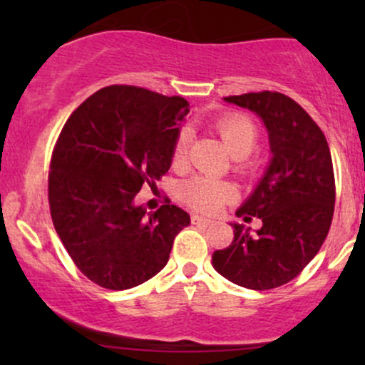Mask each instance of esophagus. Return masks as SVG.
Instances as JSON below:
<instances>
[{"mask_svg":"<svg viewBox=\"0 0 365 365\" xmlns=\"http://www.w3.org/2000/svg\"><path fill=\"white\" fill-rule=\"evenodd\" d=\"M192 223L197 226H202V228H207V226L212 225V221L207 220V217H202V216H192Z\"/></svg>","mask_w":365,"mask_h":365,"instance_id":"esophagus-1","label":"esophagus"}]
</instances>
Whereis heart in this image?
Wrapping results in <instances>:
<instances>
[{
  "mask_svg": "<svg viewBox=\"0 0 365 365\" xmlns=\"http://www.w3.org/2000/svg\"><path fill=\"white\" fill-rule=\"evenodd\" d=\"M212 127L220 133L230 154L238 159L237 168L242 171L249 170L245 158L252 153L259 142L257 125L249 116L240 115V113H230V115L217 118ZM188 142H190V133L188 130H182L175 140L173 154H171V163L177 170L185 166ZM233 194L235 192L228 182L206 177V175H195V177L185 180L178 188L182 202L199 212L220 211L226 202L233 199Z\"/></svg>",
  "mask_w": 365,
  "mask_h": 365,
  "instance_id": "b5f03b06",
  "label": "heart"
}]
</instances>
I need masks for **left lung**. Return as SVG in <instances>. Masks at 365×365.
Masks as SVG:
<instances>
[{
    "label": "left lung",
    "instance_id": "obj_1",
    "mask_svg": "<svg viewBox=\"0 0 365 365\" xmlns=\"http://www.w3.org/2000/svg\"><path fill=\"white\" fill-rule=\"evenodd\" d=\"M225 101L261 116L273 158L237 211L247 223L257 216L261 230L250 233L233 223V242L215 250L212 266L240 287L271 290L302 273L328 237L336 197L329 145L309 113L282 92H249Z\"/></svg>",
    "mask_w": 365,
    "mask_h": 365
}]
</instances>
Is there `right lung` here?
Masks as SVG:
<instances>
[{"label": "right lung", "mask_w": 365, "mask_h": 365, "mask_svg": "<svg viewBox=\"0 0 365 365\" xmlns=\"http://www.w3.org/2000/svg\"><path fill=\"white\" fill-rule=\"evenodd\" d=\"M187 113L180 96L110 86L66 120L49 165V211L75 266L99 287L128 290L156 276L190 223L170 199L154 212L133 202L170 170Z\"/></svg>", "instance_id": "right-lung-1"}]
</instances>
